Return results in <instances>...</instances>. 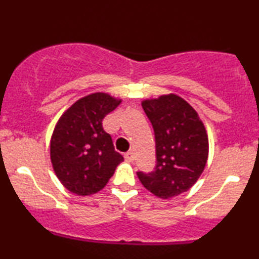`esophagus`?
Returning <instances> with one entry per match:
<instances>
[{
	"label": "esophagus",
	"instance_id": "34e87169",
	"mask_svg": "<svg viewBox=\"0 0 259 259\" xmlns=\"http://www.w3.org/2000/svg\"><path fill=\"white\" fill-rule=\"evenodd\" d=\"M124 158H125L126 162H133V160L135 159V154H134L133 151H129V152L124 154Z\"/></svg>",
	"mask_w": 259,
	"mask_h": 259
}]
</instances>
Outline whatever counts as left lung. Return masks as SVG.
<instances>
[{"mask_svg":"<svg viewBox=\"0 0 259 259\" xmlns=\"http://www.w3.org/2000/svg\"><path fill=\"white\" fill-rule=\"evenodd\" d=\"M154 130L156 167L138 171L141 184L157 197L171 198L194 186L208 158V136L197 112L177 95L142 102Z\"/></svg>","mask_w":259,"mask_h":259,"instance_id":"obj_1","label":"left lung"}]
</instances>
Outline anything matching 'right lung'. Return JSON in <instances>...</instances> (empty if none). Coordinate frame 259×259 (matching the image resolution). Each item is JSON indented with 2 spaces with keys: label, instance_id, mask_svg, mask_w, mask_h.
Masks as SVG:
<instances>
[{
  "label": "right lung",
  "instance_id": "1",
  "mask_svg": "<svg viewBox=\"0 0 259 259\" xmlns=\"http://www.w3.org/2000/svg\"><path fill=\"white\" fill-rule=\"evenodd\" d=\"M120 102L96 92L76 101L59 118L51 139V162L59 181L73 194L99 192L124 160L102 126L103 118Z\"/></svg>",
  "mask_w": 259,
  "mask_h": 259
}]
</instances>
